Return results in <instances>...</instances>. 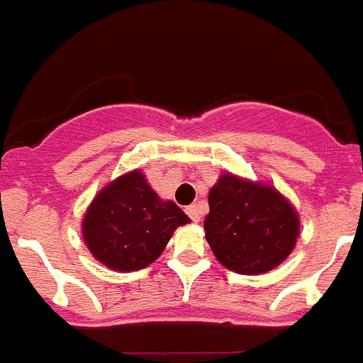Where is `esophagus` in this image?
<instances>
[{
    "mask_svg": "<svg viewBox=\"0 0 363 363\" xmlns=\"http://www.w3.org/2000/svg\"><path fill=\"white\" fill-rule=\"evenodd\" d=\"M185 213L189 214V218H191L192 221H200L201 220V213H200V207H198L196 203L189 205L187 209H185Z\"/></svg>",
    "mask_w": 363,
    "mask_h": 363,
    "instance_id": "1",
    "label": "esophagus"
}]
</instances>
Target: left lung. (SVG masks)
<instances>
[{"label":"left lung","mask_w":363,"mask_h":363,"mask_svg":"<svg viewBox=\"0 0 363 363\" xmlns=\"http://www.w3.org/2000/svg\"><path fill=\"white\" fill-rule=\"evenodd\" d=\"M203 229L220 264L240 274H262L291 255L300 221L272 187L223 174L209 192Z\"/></svg>","instance_id":"8db88e82"}]
</instances>
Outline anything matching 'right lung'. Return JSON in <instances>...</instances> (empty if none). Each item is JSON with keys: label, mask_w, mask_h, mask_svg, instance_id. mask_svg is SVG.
<instances>
[{"label": "right lung", "mask_w": 363, "mask_h": 363, "mask_svg": "<svg viewBox=\"0 0 363 363\" xmlns=\"http://www.w3.org/2000/svg\"><path fill=\"white\" fill-rule=\"evenodd\" d=\"M185 223L187 214L174 201L160 200L145 176L133 171L99 191L83 218V238L107 267L138 271L152 264Z\"/></svg>", "instance_id": "add662e5"}]
</instances>
